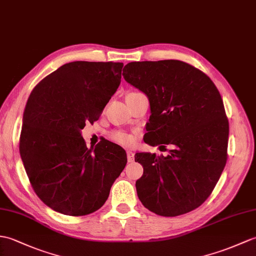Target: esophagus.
Wrapping results in <instances>:
<instances>
[{
  "label": "esophagus",
  "mask_w": 256,
  "mask_h": 256,
  "mask_svg": "<svg viewBox=\"0 0 256 256\" xmlns=\"http://www.w3.org/2000/svg\"><path fill=\"white\" fill-rule=\"evenodd\" d=\"M128 162H134V152H130V150H128Z\"/></svg>",
  "instance_id": "obj_1"
}]
</instances>
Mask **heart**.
Here are the masks:
<instances>
[{"label": "heart", "instance_id": "b5f03b06", "mask_svg": "<svg viewBox=\"0 0 256 256\" xmlns=\"http://www.w3.org/2000/svg\"><path fill=\"white\" fill-rule=\"evenodd\" d=\"M112 140L114 142H118V144L124 145V146H128V145H132L134 138L130 136V134H126L124 132H116L111 135Z\"/></svg>", "mask_w": 256, "mask_h": 256}]
</instances>
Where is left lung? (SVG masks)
Returning a JSON list of instances; mask_svg holds the SVG:
<instances>
[{"instance_id":"1","label":"left lung","mask_w":256,"mask_h":256,"mask_svg":"<svg viewBox=\"0 0 256 256\" xmlns=\"http://www.w3.org/2000/svg\"><path fill=\"white\" fill-rule=\"evenodd\" d=\"M123 77L150 100L146 144L172 147L167 156L135 154L144 168L135 184L140 200L164 217L198 208L227 162L229 123L217 87L202 70L178 60L130 62Z\"/></svg>"}]
</instances>
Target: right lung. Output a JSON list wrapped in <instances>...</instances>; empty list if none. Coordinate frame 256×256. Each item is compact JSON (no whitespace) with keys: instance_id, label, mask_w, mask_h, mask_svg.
Listing matches in <instances>:
<instances>
[{"instance_id":"obj_1","label":"right lung","mask_w":256,"mask_h":256,"mask_svg":"<svg viewBox=\"0 0 256 256\" xmlns=\"http://www.w3.org/2000/svg\"><path fill=\"white\" fill-rule=\"evenodd\" d=\"M123 63L75 61L34 88L22 116L20 152L38 198L63 215L98 210L128 162L109 140L86 147L82 130L99 118L121 82Z\"/></svg>"}]
</instances>
